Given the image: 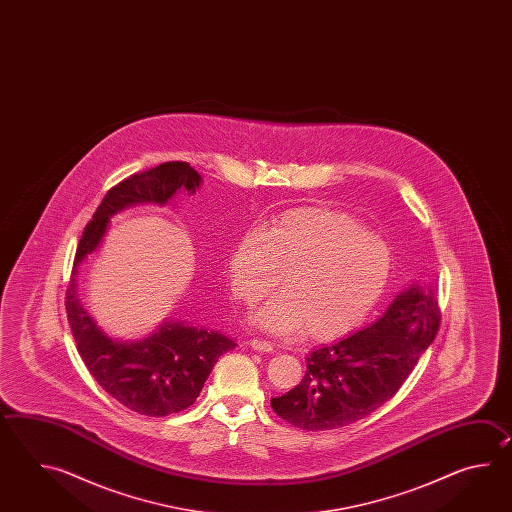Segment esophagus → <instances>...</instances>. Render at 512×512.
Here are the masks:
<instances>
[{"label": "esophagus", "mask_w": 512, "mask_h": 512, "mask_svg": "<svg viewBox=\"0 0 512 512\" xmlns=\"http://www.w3.org/2000/svg\"><path fill=\"white\" fill-rule=\"evenodd\" d=\"M249 346H251L252 349H256V351H265V353L272 351L271 342L260 340V338H252L251 342H249Z\"/></svg>", "instance_id": "esophagus-1"}]
</instances>
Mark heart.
<instances>
[{
	"label": "heart",
	"mask_w": 512,
	"mask_h": 512,
	"mask_svg": "<svg viewBox=\"0 0 512 512\" xmlns=\"http://www.w3.org/2000/svg\"><path fill=\"white\" fill-rule=\"evenodd\" d=\"M392 249L359 219L335 208L283 212L263 230H247L227 258L230 291L258 304L251 322L274 335L307 329L315 340H335L359 327L381 300L392 276Z\"/></svg>",
	"instance_id": "heart-1"
}]
</instances>
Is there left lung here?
I'll return each instance as SVG.
<instances>
[{"mask_svg": "<svg viewBox=\"0 0 512 512\" xmlns=\"http://www.w3.org/2000/svg\"><path fill=\"white\" fill-rule=\"evenodd\" d=\"M439 320L434 289L412 283L371 326L311 351L304 379L272 397V410L311 432L359 421L399 392L434 342Z\"/></svg>", "mask_w": 512, "mask_h": 512, "instance_id": "left-lung-1", "label": "left lung"}]
</instances>
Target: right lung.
<instances>
[{"instance_id":"1","label":"right lung","mask_w":512,"mask_h":512,"mask_svg":"<svg viewBox=\"0 0 512 512\" xmlns=\"http://www.w3.org/2000/svg\"><path fill=\"white\" fill-rule=\"evenodd\" d=\"M201 181V175L181 161L131 175L109 190L78 243L66 296L78 353L95 381L137 414L163 417L196 403L219 357L236 348V342L219 329L179 318H166L152 335L139 340L109 337L78 300V269L100 247L115 214L144 203L164 207L179 192L194 196Z\"/></svg>"}]
</instances>
